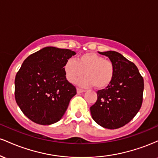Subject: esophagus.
<instances>
[{
    "instance_id": "esophagus-1",
    "label": "esophagus",
    "mask_w": 158,
    "mask_h": 158,
    "mask_svg": "<svg viewBox=\"0 0 158 158\" xmlns=\"http://www.w3.org/2000/svg\"><path fill=\"white\" fill-rule=\"evenodd\" d=\"M85 90L84 89H81V88H77V93L78 94H81V93H83V92H85Z\"/></svg>"
}]
</instances>
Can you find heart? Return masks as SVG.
<instances>
[{
  "mask_svg": "<svg viewBox=\"0 0 158 158\" xmlns=\"http://www.w3.org/2000/svg\"><path fill=\"white\" fill-rule=\"evenodd\" d=\"M64 70L70 82H75L85 73L86 76L79 79L78 84L85 87L94 85L97 89L107 88L111 83L114 76L113 62L92 52L81 54L77 61L68 59L64 64Z\"/></svg>",
  "mask_w": 158,
  "mask_h": 158,
  "instance_id": "1",
  "label": "heart"
}]
</instances>
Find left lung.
Wrapping results in <instances>:
<instances>
[{"instance_id":"1","label":"left lung","mask_w":158,"mask_h":158,"mask_svg":"<svg viewBox=\"0 0 158 158\" xmlns=\"http://www.w3.org/2000/svg\"><path fill=\"white\" fill-rule=\"evenodd\" d=\"M114 65L111 83L97 93V100L90 108L92 118L108 129L124 126L135 117L143 102V78L133 62L116 51L99 52Z\"/></svg>"}]
</instances>
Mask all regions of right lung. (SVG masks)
I'll use <instances>...</instances> for the list:
<instances>
[{
	"mask_svg": "<svg viewBox=\"0 0 158 158\" xmlns=\"http://www.w3.org/2000/svg\"><path fill=\"white\" fill-rule=\"evenodd\" d=\"M76 52L47 47L23 61L15 79V97L25 116L40 125L63 117L77 89L67 80L64 66Z\"/></svg>",
	"mask_w": 158,
	"mask_h": 158,
	"instance_id": "right-lung-1",
	"label": "right lung"
}]
</instances>
